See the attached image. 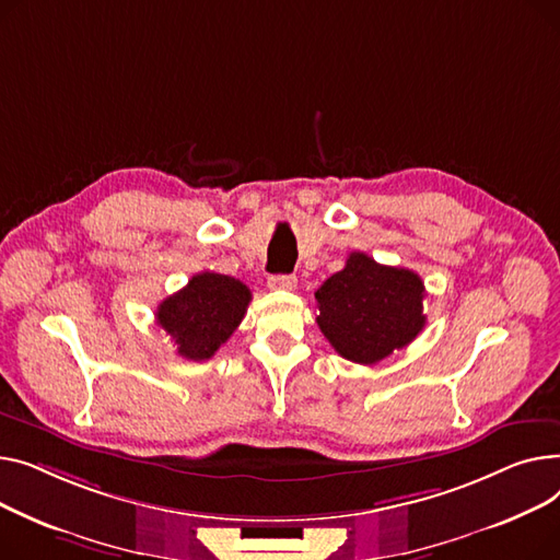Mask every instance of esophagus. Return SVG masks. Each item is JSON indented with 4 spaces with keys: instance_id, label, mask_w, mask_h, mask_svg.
I'll use <instances>...</instances> for the list:
<instances>
[{
    "instance_id": "obj_1",
    "label": "esophagus",
    "mask_w": 560,
    "mask_h": 560,
    "mask_svg": "<svg viewBox=\"0 0 560 560\" xmlns=\"http://www.w3.org/2000/svg\"><path fill=\"white\" fill-rule=\"evenodd\" d=\"M269 287L276 291H293L295 287H299V278L295 276H271Z\"/></svg>"
}]
</instances>
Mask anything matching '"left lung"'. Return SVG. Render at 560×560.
Instances as JSON below:
<instances>
[{
	"instance_id": "8db88e82",
	"label": "left lung",
	"mask_w": 560,
	"mask_h": 560,
	"mask_svg": "<svg viewBox=\"0 0 560 560\" xmlns=\"http://www.w3.org/2000/svg\"><path fill=\"white\" fill-rule=\"evenodd\" d=\"M316 295V323L325 339L354 364L373 366L409 346L424 327V284L418 273L377 265L350 253L346 267L327 278Z\"/></svg>"
}]
</instances>
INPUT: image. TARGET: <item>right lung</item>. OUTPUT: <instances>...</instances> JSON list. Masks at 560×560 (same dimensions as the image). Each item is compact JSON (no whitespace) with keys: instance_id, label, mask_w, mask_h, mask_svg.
<instances>
[{"instance_id":"add662e5","label":"right lung","mask_w":560,"mask_h":560,"mask_svg":"<svg viewBox=\"0 0 560 560\" xmlns=\"http://www.w3.org/2000/svg\"><path fill=\"white\" fill-rule=\"evenodd\" d=\"M248 303L250 289L244 282L203 271L158 305L155 320L174 339L180 357L203 361L237 330Z\"/></svg>"}]
</instances>
